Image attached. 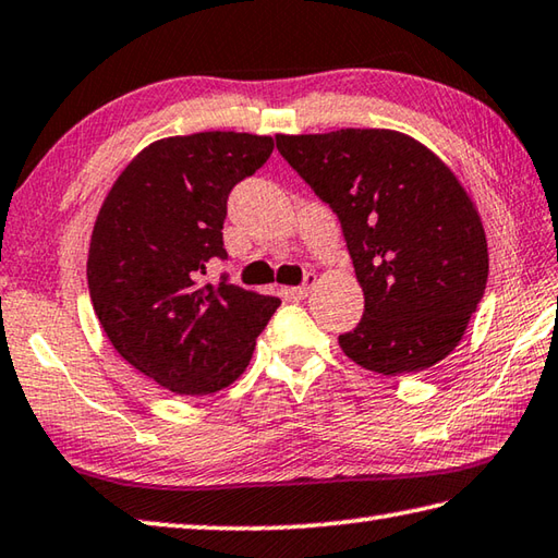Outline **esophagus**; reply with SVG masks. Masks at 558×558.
<instances>
[{"mask_svg": "<svg viewBox=\"0 0 558 558\" xmlns=\"http://www.w3.org/2000/svg\"><path fill=\"white\" fill-rule=\"evenodd\" d=\"M314 282H317V276H314V272H307L305 280H302V286L292 288L290 292H292V295H295V298H307L310 290L314 288Z\"/></svg>", "mask_w": 558, "mask_h": 558, "instance_id": "esophagus-1", "label": "esophagus"}]
</instances>
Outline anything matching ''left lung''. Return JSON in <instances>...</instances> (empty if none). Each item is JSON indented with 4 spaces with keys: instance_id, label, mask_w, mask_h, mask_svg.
<instances>
[{
    "instance_id": "8db88e82",
    "label": "left lung",
    "mask_w": 558,
    "mask_h": 558,
    "mask_svg": "<svg viewBox=\"0 0 558 558\" xmlns=\"http://www.w3.org/2000/svg\"><path fill=\"white\" fill-rule=\"evenodd\" d=\"M280 156L339 217L363 288L341 333L359 366L402 376L461 341L488 282V244L461 182L417 141L388 129L276 136Z\"/></svg>"
}]
</instances>
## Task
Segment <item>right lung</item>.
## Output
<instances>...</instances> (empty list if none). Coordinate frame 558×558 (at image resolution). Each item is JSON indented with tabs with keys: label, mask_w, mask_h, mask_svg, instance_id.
Returning <instances> with one entry per match:
<instances>
[{
	"label": "right lung",
	"mask_w": 558,
	"mask_h": 558,
	"mask_svg": "<svg viewBox=\"0 0 558 558\" xmlns=\"http://www.w3.org/2000/svg\"><path fill=\"white\" fill-rule=\"evenodd\" d=\"M272 154L270 136L205 131L150 144L99 209L87 258L99 324L138 373L178 395H209L246 371L278 298L202 282L227 260L231 190Z\"/></svg>",
	"instance_id": "obj_1"
}]
</instances>
